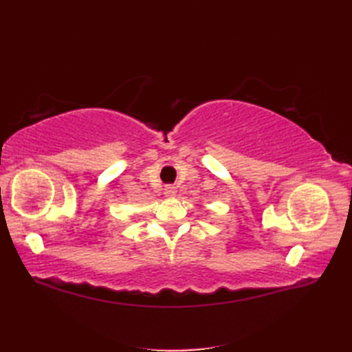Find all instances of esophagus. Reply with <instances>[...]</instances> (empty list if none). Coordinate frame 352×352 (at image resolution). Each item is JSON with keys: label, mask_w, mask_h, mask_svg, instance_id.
<instances>
[{"label": "esophagus", "mask_w": 352, "mask_h": 352, "mask_svg": "<svg viewBox=\"0 0 352 352\" xmlns=\"http://www.w3.org/2000/svg\"><path fill=\"white\" fill-rule=\"evenodd\" d=\"M163 193H164V197H174L177 190H175L174 186H166V188H164V190H163Z\"/></svg>", "instance_id": "obj_1"}]
</instances>
